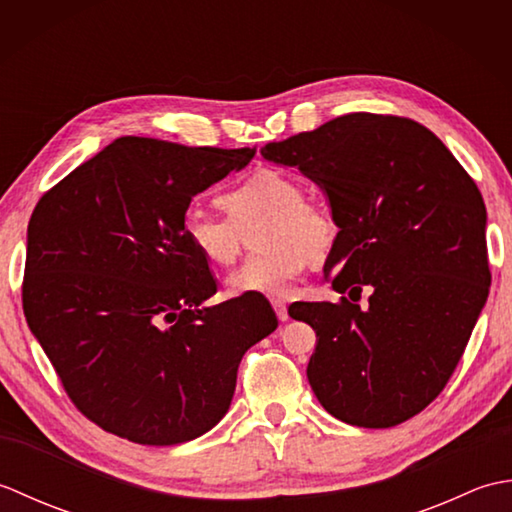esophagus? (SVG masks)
<instances>
[{
	"label": "esophagus",
	"instance_id": "esophagus-1",
	"mask_svg": "<svg viewBox=\"0 0 512 512\" xmlns=\"http://www.w3.org/2000/svg\"><path fill=\"white\" fill-rule=\"evenodd\" d=\"M273 308H275V312H277V319H279V321H288V308H286L284 301H281V299H273Z\"/></svg>",
	"mask_w": 512,
	"mask_h": 512
}]
</instances>
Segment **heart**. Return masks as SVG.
<instances>
[{
	"mask_svg": "<svg viewBox=\"0 0 512 512\" xmlns=\"http://www.w3.org/2000/svg\"><path fill=\"white\" fill-rule=\"evenodd\" d=\"M228 217L189 213L184 239L211 266H231L248 235L262 255L248 259L226 277L233 297H288L306 262H323L339 235L328 206L303 198L301 182L279 169H257L220 195Z\"/></svg>",
	"mask_w": 512,
	"mask_h": 512,
	"instance_id": "obj_1",
	"label": "heart"
}]
</instances>
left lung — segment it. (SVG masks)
<instances>
[{
  "label": "left lung",
  "instance_id": "obj_1",
  "mask_svg": "<svg viewBox=\"0 0 512 512\" xmlns=\"http://www.w3.org/2000/svg\"><path fill=\"white\" fill-rule=\"evenodd\" d=\"M262 156L297 167L328 200L332 288L373 292L367 309L347 297L290 306L317 332L314 396L365 429L413 418L449 383L491 288L482 193L436 134L398 116H339Z\"/></svg>",
  "mask_w": 512,
  "mask_h": 512
}]
</instances>
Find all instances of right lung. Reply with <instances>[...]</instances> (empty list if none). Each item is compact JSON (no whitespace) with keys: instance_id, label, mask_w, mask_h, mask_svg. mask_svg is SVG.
Instances as JSON below:
<instances>
[{"instance_id":"right-lung-1","label":"right lung","mask_w":512,"mask_h":512,"mask_svg":"<svg viewBox=\"0 0 512 512\" xmlns=\"http://www.w3.org/2000/svg\"><path fill=\"white\" fill-rule=\"evenodd\" d=\"M253 156L125 136L32 211L28 328L101 429L149 447L200 438L231 407L248 347L277 330L262 295L204 306L217 284L182 231L193 195Z\"/></svg>"}]
</instances>
